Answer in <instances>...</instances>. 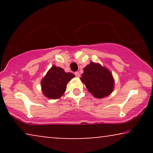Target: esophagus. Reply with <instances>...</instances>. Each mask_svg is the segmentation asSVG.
<instances>
[{
	"label": "esophagus",
	"mask_w": 153,
	"mask_h": 153,
	"mask_svg": "<svg viewBox=\"0 0 153 153\" xmlns=\"http://www.w3.org/2000/svg\"><path fill=\"white\" fill-rule=\"evenodd\" d=\"M74 74L76 77H80V73H79V72H76L74 73Z\"/></svg>",
	"instance_id": "34e87169"
}]
</instances>
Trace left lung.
Wrapping results in <instances>:
<instances>
[{"label": "left lung", "instance_id": "1", "mask_svg": "<svg viewBox=\"0 0 153 153\" xmlns=\"http://www.w3.org/2000/svg\"><path fill=\"white\" fill-rule=\"evenodd\" d=\"M88 91L98 99L107 97L114 90V79L111 71L98 62H91L83 69L80 78Z\"/></svg>", "mask_w": 153, "mask_h": 153}]
</instances>
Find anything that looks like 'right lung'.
Here are the masks:
<instances>
[{
    "instance_id": "1",
    "label": "right lung",
    "mask_w": 153,
    "mask_h": 153,
    "mask_svg": "<svg viewBox=\"0 0 153 153\" xmlns=\"http://www.w3.org/2000/svg\"><path fill=\"white\" fill-rule=\"evenodd\" d=\"M74 76L72 73L65 72L60 67L53 65L41 80L43 95L51 100L59 99L64 95L68 83Z\"/></svg>"
}]
</instances>
